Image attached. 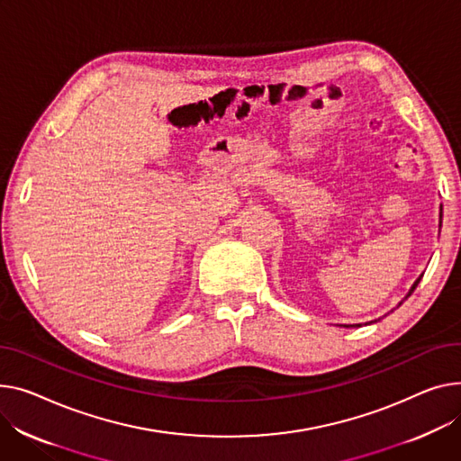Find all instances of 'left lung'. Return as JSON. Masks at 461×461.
<instances>
[{
  "label": "left lung",
  "mask_w": 461,
  "mask_h": 461,
  "mask_svg": "<svg viewBox=\"0 0 461 461\" xmlns=\"http://www.w3.org/2000/svg\"><path fill=\"white\" fill-rule=\"evenodd\" d=\"M419 282H420V278H417V282H415V284H413V287H411V289H410V293H408V296H411V293H413V291H415V287H417V285H419ZM408 296H406V298H408Z\"/></svg>",
  "instance_id": "left-lung-1"
}]
</instances>
